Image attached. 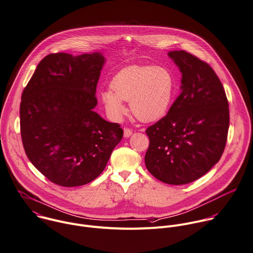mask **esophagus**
Returning a JSON list of instances; mask_svg holds the SVG:
<instances>
[{
    "mask_svg": "<svg viewBox=\"0 0 253 253\" xmlns=\"http://www.w3.org/2000/svg\"><path fill=\"white\" fill-rule=\"evenodd\" d=\"M132 134V130L129 128H125L124 129V135L125 137H129Z\"/></svg>",
    "mask_w": 253,
    "mask_h": 253,
    "instance_id": "esophagus-1",
    "label": "esophagus"
}]
</instances>
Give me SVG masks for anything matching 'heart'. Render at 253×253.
Returning <instances> with one entry per match:
<instances>
[{
	"mask_svg": "<svg viewBox=\"0 0 253 253\" xmlns=\"http://www.w3.org/2000/svg\"><path fill=\"white\" fill-rule=\"evenodd\" d=\"M111 88L102 93V100L114 118L126 113L123 102L126 101L137 120L152 123L167 114L175 92V79L164 66L130 65L114 76Z\"/></svg>",
	"mask_w": 253,
	"mask_h": 253,
	"instance_id": "1",
	"label": "heart"
}]
</instances>
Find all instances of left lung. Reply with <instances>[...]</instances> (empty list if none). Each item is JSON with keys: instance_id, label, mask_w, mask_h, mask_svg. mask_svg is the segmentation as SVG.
I'll return each instance as SVG.
<instances>
[{"instance_id": "1", "label": "left lung", "mask_w": 253, "mask_h": 253, "mask_svg": "<svg viewBox=\"0 0 253 253\" xmlns=\"http://www.w3.org/2000/svg\"><path fill=\"white\" fill-rule=\"evenodd\" d=\"M182 73L181 94L167 115L145 130V166L171 185L191 183L218 162L229 126L222 84L205 61L184 50L168 53Z\"/></svg>"}]
</instances>
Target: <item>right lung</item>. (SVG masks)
<instances>
[{"mask_svg": "<svg viewBox=\"0 0 253 253\" xmlns=\"http://www.w3.org/2000/svg\"><path fill=\"white\" fill-rule=\"evenodd\" d=\"M105 57L52 53L38 65L20 107L26 154L49 181L82 186L105 169L124 130L93 111Z\"/></svg>", "mask_w": 253, "mask_h": 253, "instance_id": "right-lung-1", "label": "right lung"}]
</instances>
